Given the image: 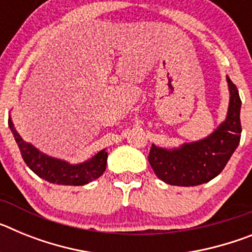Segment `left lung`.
Instances as JSON below:
<instances>
[{"label":"left lung","instance_id":"obj_1","mask_svg":"<svg viewBox=\"0 0 252 252\" xmlns=\"http://www.w3.org/2000/svg\"><path fill=\"white\" fill-rule=\"evenodd\" d=\"M230 101L226 119L208 136L192 142H184L178 148H159L151 145L149 162L160 180L170 186L194 187L208 183L217 177L241 139V99L239 91L226 77Z\"/></svg>","mask_w":252,"mask_h":252}]
</instances>
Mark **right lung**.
Returning a JSON list of instances; mask_svg holds the SVG:
<instances>
[{
    "label": "right lung",
    "instance_id": "right-lung-1",
    "mask_svg": "<svg viewBox=\"0 0 252 252\" xmlns=\"http://www.w3.org/2000/svg\"><path fill=\"white\" fill-rule=\"evenodd\" d=\"M8 127L17 142L24 161L37 177L48 180L49 183L59 186H84L101 177L106 170V149L98 151L86 161L72 164L66 160L44 154L32 144L25 141L15 128L11 115L8 116Z\"/></svg>",
    "mask_w": 252,
    "mask_h": 252
}]
</instances>
